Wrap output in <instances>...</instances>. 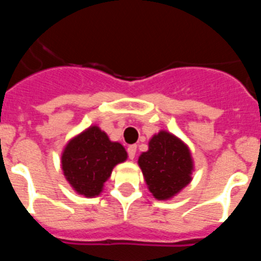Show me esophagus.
<instances>
[{
  "label": "esophagus",
  "instance_id": "esophagus-1",
  "mask_svg": "<svg viewBox=\"0 0 261 261\" xmlns=\"http://www.w3.org/2000/svg\"><path fill=\"white\" fill-rule=\"evenodd\" d=\"M126 151H128L129 159H135L136 151H137V146H136V145H129L128 149H126Z\"/></svg>",
  "mask_w": 261,
  "mask_h": 261
}]
</instances>
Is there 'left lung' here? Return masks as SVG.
I'll list each match as a JSON object with an SVG mask.
<instances>
[{
    "label": "left lung",
    "mask_w": 261,
    "mask_h": 261,
    "mask_svg": "<svg viewBox=\"0 0 261 261\" xmlns=\"http://www.w3.org/2000/svg\"><path fill=\"white\" fill-rule=\"evenodd\" d=\"M149 191L158 200L176 195L191 181L193 170L190 149L171 133L159 132L149 142V150L138 158Z\"/></svg>",
    "instance_id": "obj_1"
}]
</instances>
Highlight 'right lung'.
Returning <instances> with one entry per match:
<instances>
[{"label": "right lung", "mask_w": 261, "mask_h": 261, "mask_svg": "<svg viewBox=\"0 0 261 261\" xmlns=\"http://www.w3.org/2000/svg\"><path fill=\"white\" fill-rule=\"evenodd\" d=\"M125 159L123 145L110 141L98 126H90L69 141L62 153L61 165L66 180L74 191L94 197L102 192L112 168Z\"/></svg>", "instance_id": "right-lung-1"}]
</instances>
